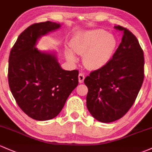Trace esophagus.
Wrapping results in <instances>:
<instances>
[{"label":"esophagus","instance_id":"esophagus-1","mask_svg":"<svg viewBox=\"0 0 152 152\" xmlns=\"http://www.w3.org/2000/svg\"><path fill=\"white\" fill-rule=\"evenodd\" d=\"M78 79H79V82L80 83H83L85 79V75L83 72H80L78 75Z\"/></svg>","mask_w":152,"mask_h":152}]
</instances>
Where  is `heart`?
Returning a JSON list of instances; mask_svg holds the SVG:
<instances>
[{
    "instance_id": "heart-1",
    "label": "heart",
    "mask_w": 152,
    "mask_h": 152,
    "mask_svg": "<svg viewBox=\"0 0 152 152\" xmlns=\"http://www.w3.org/2000/svg\"><path fill=\"white\" fill-rule=\"evenodd\" d=\"M117 45L115 35L101 29L83 32L70 43L75 53L83 55V64L91 69L105 66L113 56ZM66 56L70 61H75V57L70 50H66Z\"/></svg>"
}]
</instances>
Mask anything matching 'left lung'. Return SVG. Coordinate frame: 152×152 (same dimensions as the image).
<instances>
[{
  "mask_svg": "<svg viewBox=\"0 0 152 152\" xmlns=\"http://www.w3.org/2000/svg\"><path fill=\"white\" fill-rule=\"evenodd\" d=\"M115 29L122 31L123 36L112 58L84 80L88 88L87 108L102 122L116 121L128 112L144 79L143 51L136 37L122 26Z\"/></svg>",
  "mask_w": 152,
  "mask_h": 152,
  "instance_id": "1",
  "label": "left lung"
}]
</instances>
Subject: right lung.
<instances>
[{
	"mask_svg": "<svg viewBox=\"0 0 152 152\" xmlns=\"http://www.w3.org/2000/svg\"><path fill=\"white\" fill-rule=\"evenodd\" d=\"M59 27L49 21L32 24L19 35L9 55L11 94L26 115L40 121L56 117L78 85V70L62 69L55 55L35 48L38 38Z\"/></svg>",
	"mask_w": 152,
	"mask_h": 152,
	"instance_id": "1",
	"label": "right lung"
}]
</instances>
